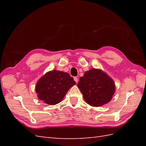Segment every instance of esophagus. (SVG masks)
Segmentation results:
<instances>
[{"label": "esophagus", "mask_w": 146, "mask_h": 146, "mask_svg": "<svg viewBox=\"0 0 146 146\" xmlns=\"http://www.w3.org/2000/svg\"><path fill=\"white\" fill-rule=\"evenodd\" d=\"M74 80H75L76 83H78V78H77V77H76V76L74 77Z\"/></svg>", "instance_id": "obj_1"}]
</instances>
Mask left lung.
Masks as SVG:
<instances>
[{"label": "left lung", "instance_id": "left-lung-1", "mask_svg": "<svg viewBox=\"0 0 146 146\" xmlns=\"http://www.w3.org/2000/svg\"><path fill=\"white\" fill-rule=\"evenodd\" d=\"M77 86L86 103L93 107H100L108 103L115 91L113 80L97 69L85 72L80 78Z\"/></svg>", "mask_w": 146, "mask_h": 146}]
</instances>
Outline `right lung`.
<instances>
[{
	"instance_id": "right-lung-1",
	"label": "right lung",
	"mask_w": 146,
	"mask_h": 146,
	"mask_svg": "<svg viewBox=\"0 0 146 146\" xmlns=\"http://www.w3.org/2000/svg\"><path fill=\"white\" fill-rule=\"evenodd\" d=\"M76 82L69 74L60 71H51L40 78L36 86L38 97L49 105H56L63 100Z\"/></svg>"
}]
</instances>
